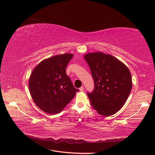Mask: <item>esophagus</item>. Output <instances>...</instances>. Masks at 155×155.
<instances>
[{
  "label": "esophagus",
  "instance_id": "esophagus-1",
  "mask_svg": "<svg viewBox=\"0 0 155 155\" xmlns=\"http://www.w3.org/2000/svg\"><path fill=\"white\" fill-rule=\"evenodd\" d=\"M79 90H80V91H84V87L83 86L81 87L80 88H79Z\"/></svg>",
  "mask_w": 155,
  "mask_h": 155
}]
</instances>
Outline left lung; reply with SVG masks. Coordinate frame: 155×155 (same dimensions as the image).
Listing matches in <instances>:
<instances>
[{
  "label": "left lung",
  "instance_id": "8db88e82",
  "mask_svg": "<svg viewBox=\"0 0 155 155\" xmlns=\"http://www.w3.org/2000/svg\"><path fill=\"white\" fill-rule=\"evenodd\" d=\"M94 88L87 96L98 114L110 116L120 110L132 88V78L128 68L111 55L101 52L86 54Z\"/></svg>",
  "mask_w": 155,
  "mask_h": 155
}]
</instances>
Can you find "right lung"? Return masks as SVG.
<instances>
[{
	"label": "right lung",
	"instance_id": "right-lung-1",
	"mask_svg": "<svg viewBox=\"0 0 155 155\" xmlns=\"http://www.w3.org/2000/svg\"><path fill=\"white\" fill-rule=\"evenodd\" d=\"M73 56L70 54L53 56L33 70L29 79L31 96L36 105L46 113H59L79 91L66 74Z\"/></svg>",
	"mask_w": 155,
	"mask_h": 155
}]
</instances>
